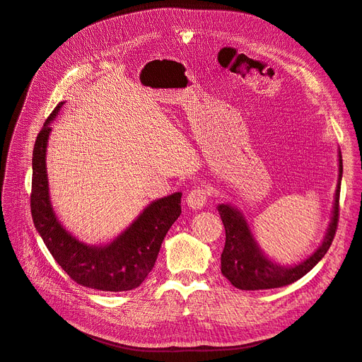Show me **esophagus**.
<instances>
[{
	"instance_id": "1",
	"label": "esophagus",
	"mask_w": 362,
	"mask_h": 362,
	"mask_svg": "<svg viewBox=\"0 0 362 362\" xmlns=\"http://www.w3.org/2000/svg\"><path fill=\"white\" fill-rule=\"evenodd\" d=\"M206 202H208V189L204 187H195L187 197V203L191 209H202Z\"/></svg>"
}]
</instances>
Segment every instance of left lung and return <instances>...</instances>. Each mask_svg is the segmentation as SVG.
Here are the masks:
<instances>
[{
  "label": "left lung",
  "mask_w": 362,
  "mask_h": 362,
  "mask_svg": "<svg viewBox=\"0 0 362 362\" xmlns=\"http://www.w3.org/2000/svg\"><path fill=\"white\" fill-rule=\"evenodd\" d=\"M338 156L339 173L329 229L322 245L300 264L285 267L268 259L259 249V245L256 244L244 215L230 204L218 206V212L226 229V244L221 253V273L229 279V282L235 288L245 291H255L290 285L303 277L308 272H311L326 255L330 244L334 241L339 216V189H341L343 177L341 151H338Z\"/></svg>",
  "instance_id": "left-lung-1"
}]
</instances>
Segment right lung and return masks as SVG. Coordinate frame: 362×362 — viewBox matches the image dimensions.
Returning a JSON list of instances; mask_svg holds the SVG:
<instances>
[{
    "mask_svg": "<svg viewBox=\"0 0 362 362\" xmlns=\"http://www.w3.org/2000/svg\"><path fill=\"white\" fill-rule=\"evenodd\" d=\"M64 103L45 121L33 148V177L30 208L36 230L49 253L72 281L100 291H130L138 288L158 259L162 241L182 214V192L150 203L138 218L106 245H88L72 236L51 208L45 167L49 122Z\"/></svg>",
    "mask_w": 362,
    "mask_h": 362,
    "instance_id": "right-lung-1",
    "label": "right lung"
}]
</instances>
